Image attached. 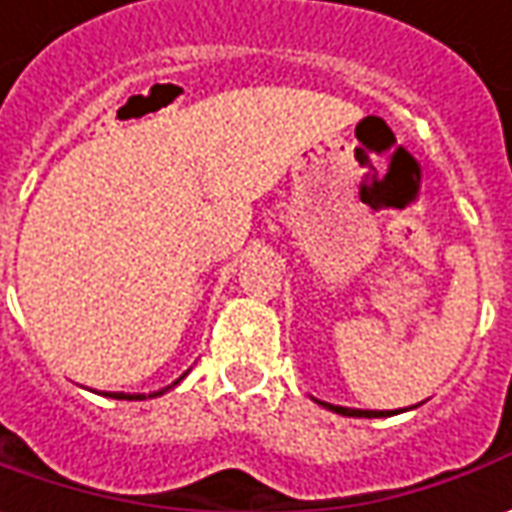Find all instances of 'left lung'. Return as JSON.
I'll list each match as a JSON object with an SVG mask.
<instances>
[{"instance_id":"1","label":"left lung","mask_w":512,"mask_h":512,"mask_svg":"<svg viewBox=\"0 0 512 512\" xmlns=\"http://www.w3.org/2000/svg\"><path fill=\"white\" fill-rule=\"evenodd\" d=\"M320 407H326V410L337 412V415H348V418H387V415H398V410H351V407H340V404H329V401H320L315 398ZM418 407V404H415ZM412 410V407H410Z\"/></svg>"}]
</instances>
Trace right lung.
Segmentation results:
<instances>
[{
  "label": "right lung",
  "mask_w": 512,
  "mask_h": 512,
  "mask_svg": "<svg viewBox=\"0 0 512 512\" xmlns=\"http://www.w3.org/2000/svg\"><path fill=\"white\" fill-rule=\"evenodd\" d=\"M186 373H189V370H186ZM186 373H183V376H186ZM183 376H181V379H183ZM181 379H175V382L167 384V387H161V390H155V393H150V396H144V393H102V396H108V398H128V401H142V398L164 396V393H167V390H172L175 384H181Z\"/></svg>",
  "instance_id": "add662e5"
}]
</instances>
